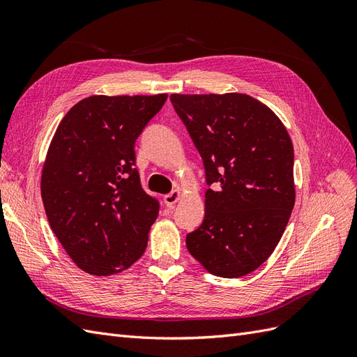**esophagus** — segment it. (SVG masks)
I'll return each instance as SVG.
<instances>
[{"label": "esophagus", "instance_id": "1", "mask_svg": "<svg viewBox=\"0 0 357 357\" xmlns=\"http://www.w3.org/2000/svg\"><path fill=\"white\" fill-rule=\"evenodd\" d=\"M181 197H183L181 190H172L171 193H168V195L164 197V202L167 207H174V205L181 199Z\"/></svg>", "mask_w": 357, "mask_h": 357}]
</instances>
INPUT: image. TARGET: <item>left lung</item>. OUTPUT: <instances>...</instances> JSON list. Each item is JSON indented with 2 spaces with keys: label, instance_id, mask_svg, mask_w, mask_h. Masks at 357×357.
Returning a JSON list of instances; mask_svg holds the SVG:
<instances>
[{
  "label": "left lung",
  "instance_id": "left-lung-1",
  "mask_svg": "<svg viewBox=\"0 0 357 357\" xmlns=\"http://www.w3.org/2000/svg\"><path fill=\"white\" fill-rule=\"evenodd\" d=\"M171 102L214 189L188 234L189 253L213 275L250 274L275 250L294 210V144L268 105L247 93H172Z\"/></svg>",
  "mask_w": 357,
  "mask_h": 357
}]
</instances>
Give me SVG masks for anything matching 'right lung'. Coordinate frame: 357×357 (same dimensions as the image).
<instances>
[{
  "label": "right lung",
  "mask_w": 357,
  "mask_h": 357,
  "mask_svg": "<svg viewBox=\"0 0 357 357\" xmlns=\"http://www.w3.org/2000/svg\"><path fill=\"white\" fill-rule=\"evenodd\" d=\"M167 98L91 95L53 134L41 199L53 234L84 273H122L146 250L159 205L139 185L134 146Z\"/></svg>",
  "instance_id": "add662e5"
}]
</instances>
